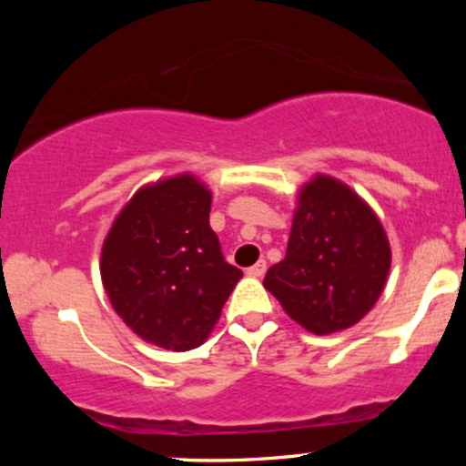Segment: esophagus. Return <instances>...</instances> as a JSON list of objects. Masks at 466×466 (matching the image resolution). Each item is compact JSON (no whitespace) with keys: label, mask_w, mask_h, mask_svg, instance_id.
I'll list each match as a JSON object with an SVG mask.
<instances>
[{"label":"esophagus","mask_w":466,"mask_h":466,"mask_svg":"<svg viewBox=\"0 0 466 466\" xmlns=\"http://www.w3.org/2000/svg\"><path fill=\"white\" fill-rule=\"evenodd\" d=\"M265 271H267V263H265V260H258V263L249 267L248 276H251V278H263Z\"/></svg>","instance_id":"34e87169"}]
</instances>
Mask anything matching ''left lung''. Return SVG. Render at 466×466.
I'll list each match as a JSON object with an SVG mask.
<instances>
[{
    "label": "left lung",
    "instance_id": "left-lung-1",
    "mask_svg": "<svg viewBox=\"0 0 466 466\" xmlns=\"http://www.w3.org/2000/svg\"><path fill=\"white\" fill-rule=\"evenodd\" d=\"M390 243L349 186L318 175L300 192L287 254L263 285L289 318L315 335L357 324L386 287Z\"/></svg>",
    "mask_w": 466,
    "mask_h": 466
}]
</instances>
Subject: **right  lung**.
I'll return each mask as SVG.
<instances>
[{
    "label": "right lung",
    "instance_id": "obj_1",
    "mask_svg": "<svg viewBox=\"0 0 466 466\" xmlns=\"http://www.w3.org/2000/svg\"><path fill=\"white\" fill-rule=\"evenodd\" d=\"M212 195L192 175L147 186L106 234L100 276L133 333L166 350L201 346L243 278L210 228Z\"/></svg>",
    "mask_w": 466,
    "mask_h": 466
}]
</instances>
